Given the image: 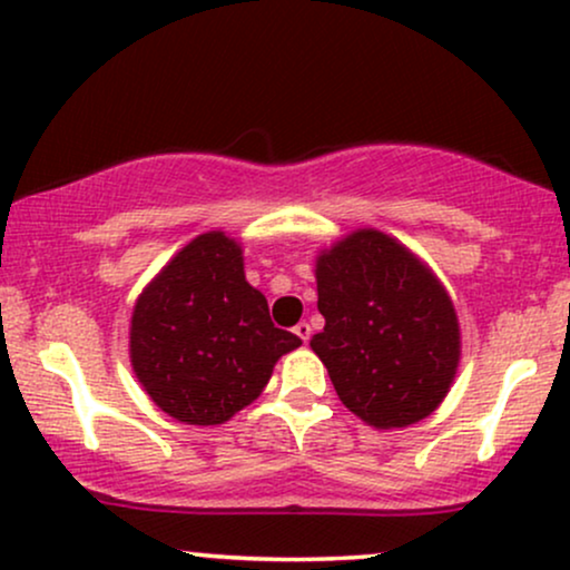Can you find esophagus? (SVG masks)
Segmentation results:
<instances>
[{
    "mask_svg": "<svg viewBox=\"0 0 570 570\" xmlns=\"http://www.w3.org/2000/svg\"><path fill=\"white\" fill-rule=\"evenodd\" d=\"M294 334H297L302 342H309V334H313V328H309V323H297V326H294Z\"/></svg>",
    "mask_w": 570,
    "mask_h": 570,
    "instance_id": "obj_1",
    "label": "esophagus"
}]
</instances>
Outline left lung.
<instances>
[{
  "label": "left lung",
  "mask_w": 570,
  "mask_h": 570,
  "mask_svg": "<svg viewBox=\"0 0 570 570\" xmlns=\"http://www.w3.org/2000/svg\"><path fill=\"white\" fill-rule=\"evenodd\" d=\"M318 309L309 347L338 400L376 429L434 413L455 379L458 315L442 284L392 236L363 228L318 257Z\"/></svg>",
  "instance_id": "obj_1"
}]
</instances>
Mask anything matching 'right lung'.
Returning a JSON list of instances; mask_svg holds the SVG:
<instances>
[{
  "mask_svg": "<svg viewBox=\"0 0 570 570\" xmlns=\"http://www.w3.org/2000/svg\"><path fill=\"white\" fill-rule=\"evenodd\" d=\"M302 338L276 328L268 299L244 278L242 247L223 232L186 244L144 289L131 318V363L155 405L215 426L249 405Z\"/></svg>",
  "mask_w": 570,
  "mask_h": 570,
  "instance_id": "1",
  "label": "right lung"
}]
</instances>
